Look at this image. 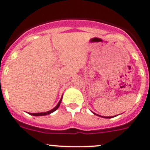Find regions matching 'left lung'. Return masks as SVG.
Segmentation results:
<instances>
[{"instance_id": "8db88e82", "label": "left lung", "mask_w": 150, "mask_h": 150, "mask_svg": "<svg viewBox=\"0 0 150 150\" xmlns=\"http://www.w3.org/2000/svg\"><path fill=\"white\" fill-rule=\"evenodd\" d=\"M99 117H101V116H99ZM104 117V118H111V117Z\"/></svg>"}]
</instances>
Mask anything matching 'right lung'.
Returning <instances> with one entry per match:
<instances>
[{
    "instance_id": "right-lung-1",
    "label": "right lung",
    "mask_w": 150,
    "mask_h": 150,
    "mask_svg": "<svg viewBox=\"0 0 150 150\" xmlns=\"http://www.w3.org/2000/svg\"><path fill=\"white\" fill-rule=\"evenodd\" d=\"M61 101H62V98L60 100V102H59V103L57 104V105L56 107H55L54 108L52 109V110H49V111L45 112V113H33V114H32V113H30V115H33V116H36H36H45V115H48V114H52V112L55 111V110H56L58 108L59 106H60V102H61Z\"/></svg>"
}]
</instances>
